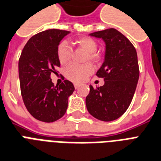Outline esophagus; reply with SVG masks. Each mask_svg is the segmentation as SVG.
<instances>
[{"label": "esophagus", "instance_id": "obj_1", "mask_svg": "<svg viewBox=\"0 0 161 161\" xmlns=\"http://www.w3.org/2000/svg\"><path fill=\"white\" fill-rule=\"evenodd\" d=\"M80 87V84H78V83H74V87H75V88H78V87Z\"/></svg>", "mask_w": 161, "mask_h": 161}]
</instances>
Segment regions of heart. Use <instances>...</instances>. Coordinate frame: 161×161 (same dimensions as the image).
I'll return each mask as SVG.
<instances>
[{"label":"heart","instance_id":"b5f03b06","mask_svg":"<svg viewBox=\"0 0 161 161\" xmlns=\"http://www.w3.org/2000/svg\"><path fill=\"white\" fill-rule=\"evenodd\" d=\"M78 44L82 48L87 51V53H91L89 55L90 59H95L96 55L95 53L97 50V44L92 39L88 37H83L78 40ZM57 55L61 64L65 65L70 62L72 58V49L67 41H62L58 44L57 49ZM93 71V68L89 64H74L69 65L65 69V76L68 79L75 82V83H81L89 76Z\"/></svg>","mask_w":161,"mask_h":161}]
</instances>
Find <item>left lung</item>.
Instances as JSON below:
<instances>
[{"label":"left lung","mask_w":161,"mask_h":161,"mask_svg":"<svg viewBox=\"0 0 161 161\" xmlns=\"http://www.w3.org/2000/svg\"><path fill=\"white\" fill-rule=\"evenodd\" d=\"M105 43L104 61L97 76L104 85L93 88L90 85L86 106L90 114L100 121L119 118L129 108L139 79V66L135 47L116 29L89 34Z\"/></svg>","instance_id":"left-lung-1"}]
</instances>
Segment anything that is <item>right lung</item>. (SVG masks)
<instances>
[{
	"label": "right lung",
	"mask_w": 161,
	"mask_h": 161,
	"mask_svg": "<svg viewBox=\"0 0 161 161\" xmlns=\"http://www.w3.org/2000/svg\"><path fill=\"white\" fill-rule=\"evenodd\" d=\"M69 31L47 30L28 40L19 59V78L25 106L35 119L53 122L64 116L74 91L69 80L54 87L50 75L57 74L60 62L57 49Z\"/></svg>",
	"instance_id": "obj_1"
}]
</instances>
